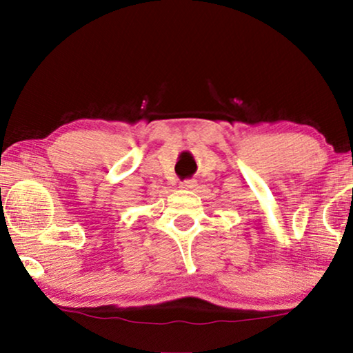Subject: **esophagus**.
I'll return each mask as SVG.
<instances>
[{
  "instance_id": "obj_1",
  "label": "esophagus",
  "mask_w": 353,
  "mask_h": 353,
  "mask_svg": "<svg viewBox=\"0 0 353 353\" xmlns=\"http://www.w3.org/2000/svg\"><path fill=\"white\" fill-rule=\"evenodd\" d=\"M197 186V181L192 180V178H190V180H185L180 183V188H183V190H194V188Z\"/></svg>"
}]
</instances>
